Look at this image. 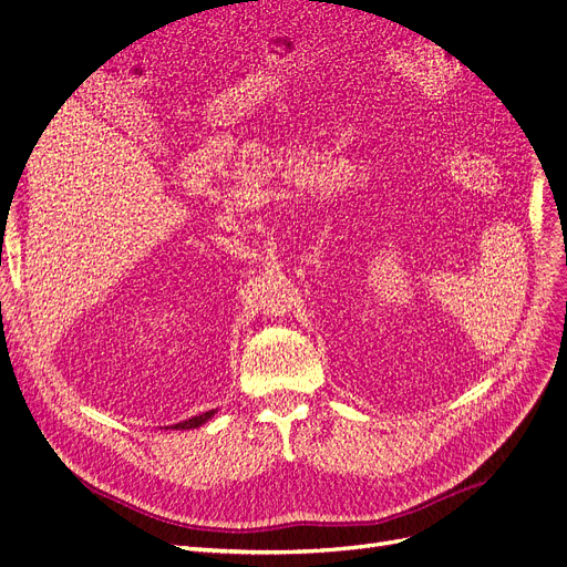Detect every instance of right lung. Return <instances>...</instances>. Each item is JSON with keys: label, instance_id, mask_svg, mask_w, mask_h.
<instances>
[{"label": "right lung", "instance_id": "right-lung-1", "mask_svg": "<svg viewBox=\"0 0 567 567\" xmlns=\"http://www.w3.org/2000/svg\"><path fill=\"white\" fill-rule=\"evenodd\" d=\"M213 415H215V409H213V411H205V413H200V415L188 417V421H182V423L173 425V430H194V427H200V425L207 423Z\"/></svg>", "mask_w": 567, "mask_h": 567}]
</instances>
